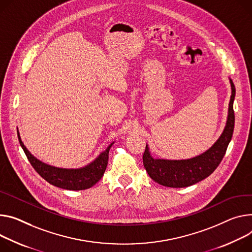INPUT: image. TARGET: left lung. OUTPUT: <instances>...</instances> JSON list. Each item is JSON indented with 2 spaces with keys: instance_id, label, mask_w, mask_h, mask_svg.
Returning a JSON list of instances; mask_svg holds the SVG:
<instances>
[{
  "instance_id": "8db88e82",
  "label": "left lung",
  "mask_w": 252,
  "mask_h": 252,
  "mask_svg": "<svg viewBox=\"0 0 252 252\" xmlns=\"http://www.w3.org/2000/svg\"><path fill=\"white\" fill-rule=\"evenodd\" d=\"M231 97L228 107V117L222 134L216 143L200 156L188 159L154 158L148 145L143 156V162L149 176L158 184L171 188H184L210 176L221 163L229 145L234 129L233 101L235 98V86L231 79Z\"/></svg>"
}]
</instances>
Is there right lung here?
I'll return each mask as SVG.
<instances>
[{
    "label": "right lung",
    "mask_w": 252,
    "mask_h": 252,
    "mask_svg": "<svg viewBox=\"0 0 252 252\" xmlns=\"http://www.w3.org/2000/svg\"><path fill=\"white\" fill-rule=\"evenodd\" d=\"M18 139L19 143L26 154L30 164L35 169V171L44 179L46 180L51 185L65 189V190H72L79 191L89 189L94 186L96 183L103 176L107 162H108V152L112 144H110L107 149L102 152L94 162L86 165L83 168L79 169H62L56 168L50 165L45 164L38 158H36L23 144L20 138L19 130Z\"/></svg>",
    "instance_id": "obj_1"
}]
</instances>
